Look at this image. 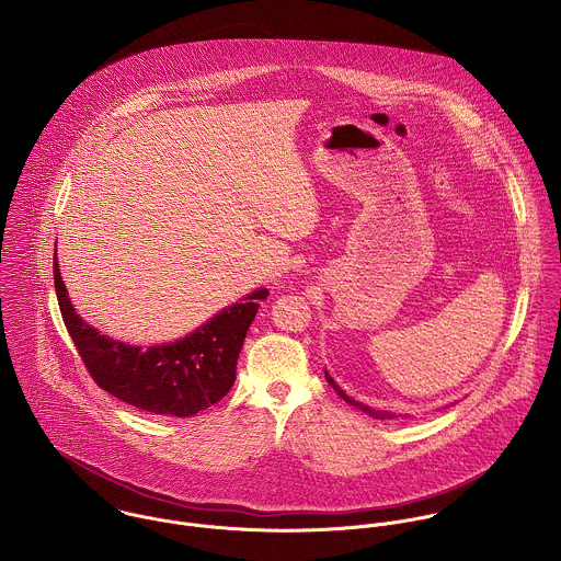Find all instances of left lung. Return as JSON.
I'll return each mask as SVG.
<instances>
[{"label": "left lung", "instance_id": "1", "mask_svg": "<svg viewBox=\"0 0 561 561\" xmlns=\"http://www.w3.org/2000/svg\"><path fill=\"white\" fill-rule=\"evenodd\" d=\"M325 380H328V382H330V387H332V389H334V391H336V393H339V396H341V398H343V400L347 401V403H350V405H356V408H360V410H363V412H365V414H369V416H374V419H391V414H389V412H387V410H374V408H369V405H365V403H360V401L352 400V398H350V396H345V393H343V391H341V389H339V387H336V382H334V380H332V378H330V376H328V374H325Z\"/></svg>", "mask_w": 561, "mask_h": 561}]
</instances>
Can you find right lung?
Wrapping results in <instances>:
<instances>
[{"label": "right lung", "instance_id": "right-lung-1", "mask_svg": "<svg viewBox=\"0 0 561 561\" xmlns=\"http://www.w3.org/2000/svg\"><path fill=\"white\" fill-rule=\"evenodd\" d=\"M54 283L65 325L96 387L140 410L172 416H192L231 391L243 336L259 311V300L267 298V289H259L190 336L140 350L112 341L81 321L69 302L58 256Z\"/></svg>", "mask_w": 561, "mask_h": 561}]
</instances>
